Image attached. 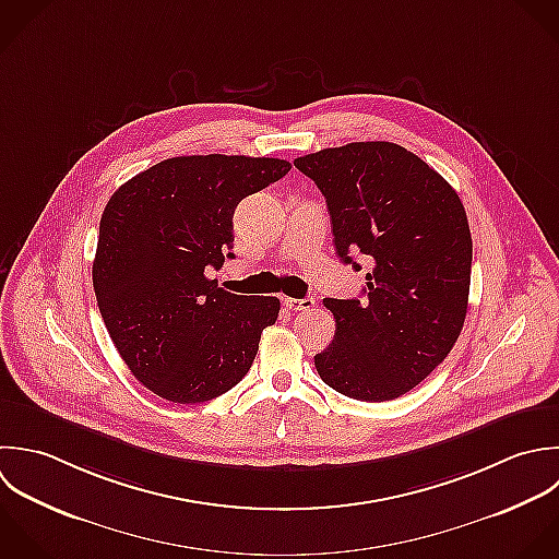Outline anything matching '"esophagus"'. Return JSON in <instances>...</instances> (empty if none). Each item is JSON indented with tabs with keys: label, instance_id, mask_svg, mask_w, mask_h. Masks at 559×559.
<instances>
[{
	"label": "esophagus",
	"instance_id": "esophagus-1",
	"mask_svg": "<svg viewBox=\"0 0 559 559\" xmlns=\"http://www.w3.org/2000/svg\"><path fill=\"white\" fill-rule=\"evenodd\" d=\"M283 305L289 311H309L311 307H316V298H283Z\"/></svg>",
	"mask_w": 559,
	"mask_h": 559
}]
</instances>
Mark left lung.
<instances>
[{
	"label": "left lung",
	"instance_id": "left-lung-1",
	"mask_svg": "<svg viewBox=\"0 0 559 559\" xmlns=\"http://www.w3.org/2000/svg\"><path fill=\"white\" fill-rule=\"evenodd\" d=\"M331 213L337 257L368 259L366 300L326 298L335 337L316 370L335 392L394 401L453 350L468 309L473 237L457 191L390 141L326 147L294 160Z\"/></svg>",
	"mask_w": 559,
	"mask_h": 559
}]
</instances>
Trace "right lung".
I'll return each instance as SVG.
<instances>
[{
  "label": "right lung",
  "instance_id": "add662e5",
  "mask_svg": "<svg viewBox=\"0 0 559 559\" xmlns=\"http://www.w3.org/2000/svg\"><path fill=\"white\" fill-rule=\"evenodd\" d=\"M289 169L265 156H174L110 195L93 289L117 353L156 396L204 403L250 370L281 300L224 292L206 270L233 259L237 204Z\"/></svg>",
  "mask_w": 559,
  "mask_h": 559
}]
</instances>
